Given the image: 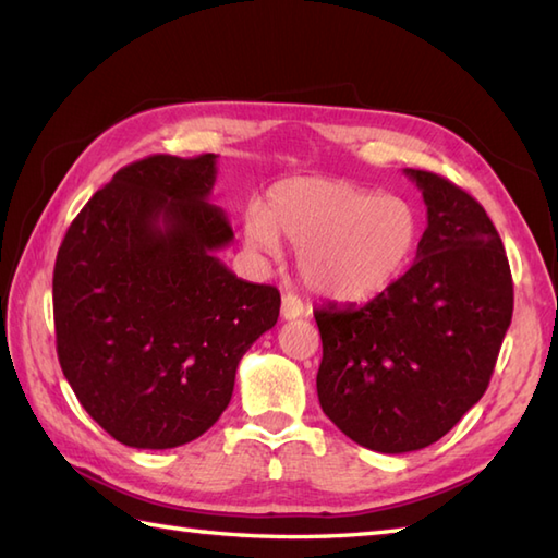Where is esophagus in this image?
<instances>
[{
    "label": "esophagus",
    "mask_w": 558,
    "mask_h": 558,
    "mask_svg": "<svg viewBox=\"0 0 558 558\" xmlns=\"http://www.w3.org/2000/svg\"><path fill=\"white\" fill-rule=\"evenodd\" d=\"M306 310H304V304H302V300L298 298V294H286V298H282V306H280V316L286 318V322H292V318H300L302 314H304Z\"/></svg>",
    "instance_id": "34e87169"
}]
</instances>
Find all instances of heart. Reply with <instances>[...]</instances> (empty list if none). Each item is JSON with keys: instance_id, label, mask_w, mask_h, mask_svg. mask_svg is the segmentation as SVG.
Segmentation results:
<instances>
[{"instance_id": "1", "label": "heart", "mask_w": 558, "mask_h": 558, "mask_svg": "<svg viewBox=\"0 0 558 558\" xmlns=\"http://www.w3.org/2000/svg\"><path fill=\"white\" fill-rule=\"evenodd\" d=\"M420 234V213L408 198L322 177L276 184L266 210L244 218L248 246L276 254L278 240H286L300 252L304 286L336 302L369 300L393 286Z\"/></svg>"}]
</instances>
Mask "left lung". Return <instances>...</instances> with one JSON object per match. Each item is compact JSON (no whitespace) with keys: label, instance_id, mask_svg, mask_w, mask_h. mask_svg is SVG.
I'll list each match as a JSON object with an SVG mask.
<instances>
[{"label":"left lung","instance_id":"left-lung-1","mask_svg":"<svg viewBox=\"0 0 558 558\" xmlns=\"http://www.w3.org/2000/svg\"><path fill=\"white\" fill-rule=\"evenodd\" d=\"M426 204L417 260L372 302L314 312L326 417L378 453L432 446L484 396L513 316L501 236L475 198L412 170Z\"/></svg>","mask_w":558,"mask_h":558}]
</instances>
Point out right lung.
<instances>
[{
    "mask_svg": "<svg viewBox=\"0 0 558 558\" xmlns=\"http://www.w3.org/2000/svg\"><path fill=\"white\" fill-rule=\"evenodd\" d=\"M213 153L150 156L93 194L57 252V357L93 420L132 448L194 441L230 405L236 364L276 326L280 292L236 278L208 204Z\"/></svg>",
    "mask_w": 558,
    "mask_h": 558,
    "instance_id": "add662e5",
    "label": "right lung"
}]
</instances>
